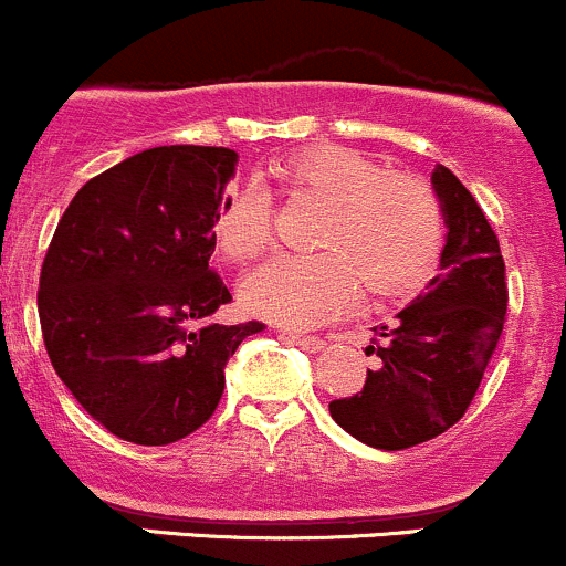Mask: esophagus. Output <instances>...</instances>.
<instances>
[{
  "mask_svg": "<svg viewBox=\"0 0 566 566\" xmlns=\"http://www.w3.org/2000/svg\"><path fill=\"white\" fill-rule=\"evenodd\" d=\"M285 338H289L291 344H296V346H300V349H305V352H322V349H324V340L318 338V335L285 333Z\"/></svg>",
  "mask_w": 566,
  "mask_h": 566,
  "instance_id": "34e87169",
  "label": "esophagus"
}]
</instances>
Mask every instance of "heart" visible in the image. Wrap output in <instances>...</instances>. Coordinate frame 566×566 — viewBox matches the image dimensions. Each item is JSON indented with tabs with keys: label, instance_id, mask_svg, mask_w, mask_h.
<instances>
[{
	"label": "heart",
	"instance_id": "obj_1",
	"mask_svg": "<svg viewBox=\"0 0 566 566\" xmlns=\"http://www.w3.org/2000/svg\"><path fill=\"white\" fill-rule=\"evenodd\" d=\"M275 176L291 192H311L329 203L316 255H277L242 283L248 311L289 327L329 322L355 302L412 294L429 281L440 259L446 217L423 178L385 172L377 161L340 145L289 156ZM217 248L244 264L270 248L272 198L250 181L222 200L214 220Z\"/></svg>",
	"mask_w": 566,
	"mask_h": 566
}]
</instances>
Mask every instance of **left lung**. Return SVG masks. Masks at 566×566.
I'll list each match as a JSON object with an SVG mask.
<instances>
[{
  "mask_svg": "<svg viewBox=\"0 0 566 566\" xmlns=\"http://www.w3.org/2000/svg\"><path fill=\"white\" fill-rule=\"evenodd\" d=\"M446 217L440 272L396 322L374 327L379 368L329 416L360 443L401 451L454 427L471 407L506 322V264L495 231L449 167L432 172Z\"/></svg>",
  "mask_w": 566,
  "mask_h": 566,
  "instance_id": "1",
  "label": "left lung"
}]
</instances>
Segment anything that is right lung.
Listing matches in <instances>:
<instances>
[{
    "instance_id": "add662e5",
    "label": "right lung",
    "mask_w": 566,
    "mask_h": 566,
    "mask_svg": "<svg viewBox=\"0 0 566 566\" xmlns=\"http://www.w3.org/2000/svg\"><path fill=\"white\" fill-rule=\"evenodd\" d=\"M237 150L161 145L91 178L46 250L38 289L54 371L115 438L167 446L214 416L226 363L261 322L214 324L211 270Z\"/></svg>"
}]
</instances>
